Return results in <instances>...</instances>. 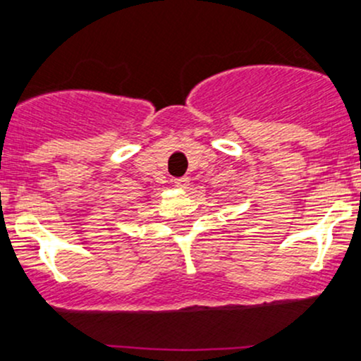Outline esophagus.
I'll return each instance as SVG.
<instances>
[{
    "mask_svg": "<svg viewBox=\"0 0 361 361\" xmlns=\"http://www.w3.org/2000/svg\"><path fill=\"white\" fill-rule=\"evenodd\" d=\"M174 187L180 190H187L190 187V180L188 178H176L174 180Z\"/></svg>",
    "mask_w": 361,
    "mask_h": 361,
    "instance_id": "34e87169",
    "label": "esophagus"
}]
</instances>
